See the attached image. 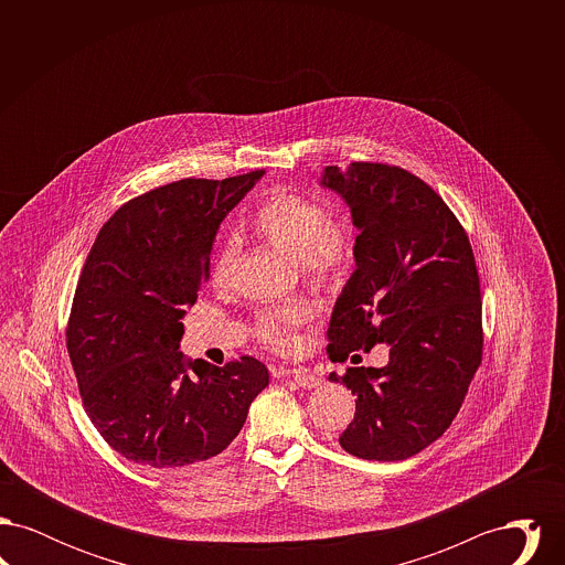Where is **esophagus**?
<instances>
[{
    "label": "esophagus",
    "mask_w": 565,
    "mask_h": 565,
    "mask_svg": "<svg viewBox=\"0 0 565 565\" xmlns=\"http://www.w3.org/2000/svg\"><path fill=\"white\" fill-rule=\"evenodd\" d=\"M296 385L300 387H318L322 383V376L316 375V373H296L295 376Z\"/></svg>",
    "instance_id": "34e87169"
}]
</instances>
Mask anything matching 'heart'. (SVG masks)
I'll use <instances>...</instances> for the list:
<instances>
[{"mask_svg": "<svg viewBox=\"0 0 565 565\" xmlns=\"http://www.w3.org/2000/svg\"><path fill=\"white\" fill-rule=\"evenodd\" d=\"M249 231L273 247L295 256L296 269L318 286L334 288L343 284L355 263V233L348 222L330 217L322 201L290 192L273 190L249 215ZM235 267L233 243H222L212 260V281L224 286ZM309 309L302 302H290L277 309L260 311L252 334L270 350L288 351L295 345V332L307 322Z\"/></svg>", "mask_w": 565, "mask_h": 565, "instance_id": "heart-1", "label": "heart"}]
</instances>
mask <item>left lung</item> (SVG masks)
I'll list each match as a JSON object with an SVG mask.
<instances>
[{"mask_svg": "<svg viewBox=\"0 0 565 565\" xmlns=\"http://www.w3.org/2000/svg\"><path fill=\"white\" fill-rule=\"evenodd\" d=\"M323 184L348 201L360 228L355 270L334 305L326 350L345 362L353 351L390 345L383 369L341 376L358 401L339 443L362 459H406L451 426L483 360L472 245L440 194L403 167H328Z\"/></svg>", "mask_w": 565, "mask_h": 565, "instance_id": "left-lung-1", "label": "left lung"}]
</instances>
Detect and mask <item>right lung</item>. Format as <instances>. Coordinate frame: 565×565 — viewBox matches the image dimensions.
<instances>
[{
    "instance_id": "right-lung-1",
    "label": "right lung",
    "mask_w": 565,
    "mask_h": 565,
    "mask_svg": "<svg viewBox=\"0 0 565 565\" xmlns=\"http://www.w3.org/2000/svg\"><path fill=\"white\" fill-rule=\"evenodd\" d=\"M263 173L143 192L109 217L86 256L67 353L93 426L134 463L175 472L222 454L269 385L252 355L214 366L180 351L186 307L210 279L215 231Z\"/></svg>"
}]
</instances>
